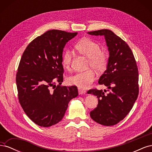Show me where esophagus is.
Returning <instances> with one entry per match:
<instances>
[{
    "label": "esophagus",
    "mask_w": 152,
    "mask_h": 152,
    "mask_svg": "<svg viewBox=\"0 0 152 152\" xmlns=\"http://www.w3.org/2000/svg\"><path fill=\"white\" fill-rule=\"evenodd\" d=\"M78 91H79V94H83L86 93V91L84 89H82L81 88H78Z\"/></svg>",
    "instance_id": "34e87169"
}]
</instances>
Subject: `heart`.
<instances>
[{
	"label": "heart",
	"instance_id": "heart-1",
	"mask_svg": "<svg viewBox=\"0 0 152 152\" xmlns=\"http://www.w3.org/2000/svg\"><path fill=\"white\" fill-rule=\"evenodd\" d=\"M75 47L80 54L88 58L87 66L93 68L99 73L107 70L109 62L108 55L104 50H100L98 43L90 39L84 38L78 42ZM72 56V53L69 50H65L63 54L61 65L66 70H69L70 68ZM95 77L94 70L93 68H89L86 71L77 72L68 77L66 81L70 85L87 88L94 82Z\"/></svg>",
	"mask_w": 152,
	"mask_h": 152
}]
</instances>
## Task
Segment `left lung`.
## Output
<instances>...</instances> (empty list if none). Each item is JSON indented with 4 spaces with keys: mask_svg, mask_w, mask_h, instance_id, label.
I'll use <instances>...</instances> for the list:
<instances>
[{
    "mask_svg": "<svg viewBox=\"0 0 152 152\" xmlns=\"http://www.w3.org/2000/svg\"><path fill=\"white\" fill-rule=\"evenodd\" d=\"M88 34L104 35L109 51L108 65L100 77L99 84L107 90L90 89L88 94L96 96L97 107L90 112L91 118L103 126H111L126 117L139 94L138 69L135 58L128 44L110 30L103 29Z\"/></svg>",
    "mask_w": 152,
    "mask_h": 152,
    "instance_id": "left-lung-1",
    "label": "left lung"
}]
</instances>
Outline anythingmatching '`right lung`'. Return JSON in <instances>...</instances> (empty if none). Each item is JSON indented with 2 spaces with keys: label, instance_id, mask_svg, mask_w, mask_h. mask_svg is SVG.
<instances>
[{
  "label": "right lung",
  "instance_id": "obj_1",
  "mask_svg": "<svg viewBox=\"0 0 152 152\" xmlns=\"http://www.w3.org/2000/svg\"><path fill=\"white\" fill-rule=\"evenodd\" d=\"M77 35L49 30L32 40L23 53L16 77L18 99L26 115L39 126L61 121L69 102L78 96L76 86H61L63 48Z\"/></svg>",
  "mask_w": 152,
  "mask_h": 152
}]
</instances>
